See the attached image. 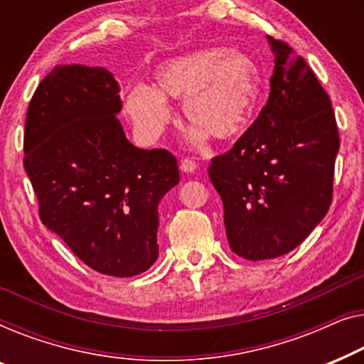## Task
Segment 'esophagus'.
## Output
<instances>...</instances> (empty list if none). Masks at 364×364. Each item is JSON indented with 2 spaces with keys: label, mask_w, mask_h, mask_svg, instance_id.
<instances>
[{
  "label": "esophagus",
  "mask_w": 364,
  "mask_h": 364,
  "mask_svg": "<svg viewBox=\"0 0 364 364\" xmlns=\"http://www.w3.org/2000/svg\"><path fill=\"white\" fill-rule=\"evenodd\" d=\"M196 168H198L196 163H194L193 160H189V158H184V160H181V163H180V170L183 173H194L196 171Z\"/></svg>",
  "instance_id": "esophagus-1"
}]
</instances>
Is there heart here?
<instances>
[{"instance_id":"obj_1","label":"heart","mask_w":364,"mask_h":364,"mask_svg":"<svg viewBox=\"0 0 364 364\" xmlns=\"http://www.w3.org/2000/svg\"><path fill=\"white\" fill-rule=\"evenodd\" d=\"M260 94L257 63L242 50L214 46L158 65L153 87L136 84L125 92L124 112L136 135L153 141L173 119L168 100H181L184 119L191 124V145H203L209 136L229 143L249 129Z\"/></svg>"}]
</instances>
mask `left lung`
<instances>
[{
  "label": "left lung",
  "instance_id": "obj_1",
  "mask_svg": "<svg viewBox=\"0 0 364 364\" xmlns=\"http://www.w3.org/2000/svg\"><path fill=\"white\" fill-rule=\"evenodd\" d=\"M267 41L275 58L267 104L209 166L229 247L247 260L279 257L309 237L328 213L340 148L330 97L314 70L290 46Z\"/></svg>",
  "mask_w": 364,
  "mask_h": 364
}]
</instances>
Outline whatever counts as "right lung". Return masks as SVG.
Listing matches in <instances>:
<instances>
[{"mask_svg": "<svg viewBox=\"0 0 364 364\" xmlns=\"http://www.w3.org/2000/svg\"><path fill=\"white\" fill-rule=\"evenodd\" d=\"M120 110L109 70L55 65L29 102L24 170L44 226L90 269L132 277L156 262L158 204L180 171L170 151L127 140Z\"/></svg>", "mask_w": 364, "mask_h": 364, "instance_id": "obj_1", "label": "right lung"}]
</instances>
